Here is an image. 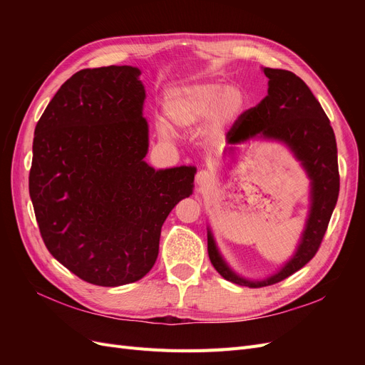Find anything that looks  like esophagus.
<instances>
[{"label": "esophagus", "mask_w": 365, "mask_h": 365, "mask_svg": "<svg viewBox=\"0 0 365 365\" xmlns=\"http://www.w3.org/2000/svg\"><path fill=\"white\" fill-rule=\"evenodd\" d=\"M213 181H215V175H213V172H210V170H201V172H197V175H196V184L200 185L201 189H204V187H208Z\"/></svg>", "instance_id": "esophagus-1"}]
</instances>
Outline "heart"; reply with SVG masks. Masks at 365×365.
Returning <instances> with one entry per match:
<instances>
[{
	"label": "heart",
	"mask_w": 365,
	"mask_h": 365,
	"mask_svg": "<svg viewBox=\"0 0 365 365\" xmlns=\"http://www.w3.org/2000/svg\"><path fill=\"white\" fill-rule=\"evenodd\" d=\"M244 105V93L236 86L219 82H205L173 88L164 101V114L175 128L200 126L213 114L219 118L235 115ZM164 135L169 129L161 126Z\"/></svg>",
	"instance_id": "b5f03b06"
}]
</instances>
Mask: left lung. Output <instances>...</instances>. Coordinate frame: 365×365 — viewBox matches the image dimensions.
Segmentation results:
<instances>
[{
    "label": "left lung",
    "mask_w": 365,
    "mask_h": 365,
    "mask_svg": "<svg viewBox=\"0 0 365 365\" xmlns=\"http://www.w3.org/2000/svg\"><path fill=\"white\" fill-rule=\"evenodd\" d=\"M263 73L269 79L268 96L239 115L228 130L227 141L239 145L260 135L284 143L311 178V210L292 259L264 280H247L237 275L220 256L212 231H207L208 257L215 269L225 280L248 288H263L288 279L315 256L339 193L336 140L322 105L294 73L277 68H263Z\"/></svg>",
    "instance_id": "obj_1"
}]
</instances>
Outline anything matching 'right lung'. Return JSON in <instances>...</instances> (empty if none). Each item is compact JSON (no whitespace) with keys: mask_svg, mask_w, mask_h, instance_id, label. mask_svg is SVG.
<instances>
[{"mask_svg":"<svg viewBox=\"0 0 365 365\" xmlns=\"http://www.w3.org/2000/svg\"><path fill=\"white\" fill-rule=\"evenodd\" d=\"M140 74L129 65L77 71L51 98L33 138L29 190L43 244L97 286L145 277L165 217L193 192V165L155 170L145 161Z\"/></svg>","mask_w":365,"mask_h":365,"instance_id":"obj_1","label":"right lung"}]
</instances>
